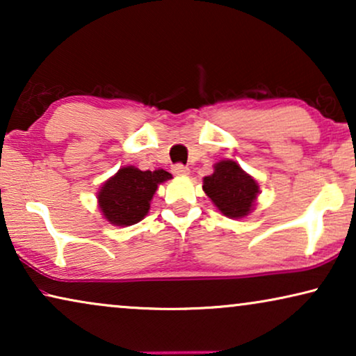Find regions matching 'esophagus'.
<instances>
[{"instance_id": "obj_1", "label": "esophagus", "mask_w": 356, "mask_h": 356, "mask_svg": "<svg viewBox=\"0 0 356 356\" xmlns=\"http://www.w3.org/2000/svg\"><path fill=\"white\" fill-rule=\"evenodd\" d=\"M173 173L175 175H178V177H186V175H189V168L188 167H184L183 163H177V165H173Z\"/></svg>"}]
</instances>
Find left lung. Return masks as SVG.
Masks as SVG:
<instances>
[{
	"mask_svg": "<svg viewBox=\"0 0 356 356\" xmlns=\"http://www.w3.org/2000/svg\"><path fill=\"white\" fill-rule=\"evenodd\" d=\"M202 189L218 211L230 218L246 217L254 209L259 194L256 179L233 160L213 165V173L204 178Z\"/></svg>",
	"mask_w": 356,
	"mask_h": 356,
	"instance_id": "8db88e82",
	"label": "left lung"
}]
</instances>
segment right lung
Returning a JSON list of instances; mask_svg holds the SVG:
<instances>
[{"label": "right lung", "instance_id": "1", "mask_svg": "<svg viewBox=\"0 0 356 356\" xmlns=\"http://www.w3.org/2000/svg\"><path fill=\"white\" fill-rule=\"evenodd\" d=\"M172 178L165 170L143 172L136 167H123L102 184L99 207L110 223L129 227L147 216L159 184Z\"/></svg>", "mask_w": 356, "mask_h": 356}]
</instances>
